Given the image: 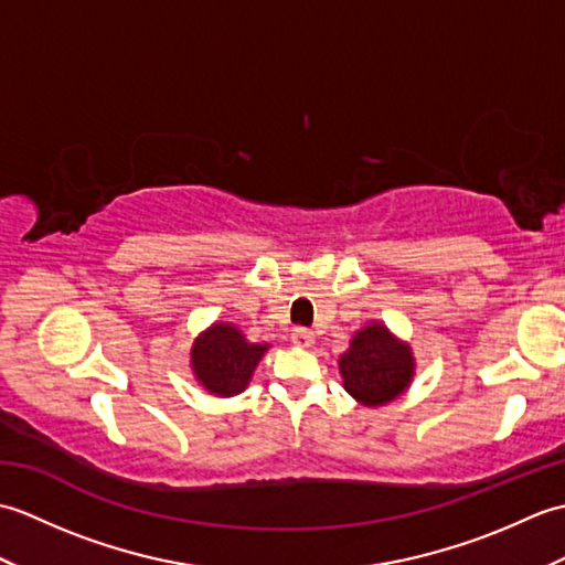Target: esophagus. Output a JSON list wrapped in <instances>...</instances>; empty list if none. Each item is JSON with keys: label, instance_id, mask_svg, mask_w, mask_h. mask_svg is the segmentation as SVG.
<instances>
[{"label": "esophagus", "instance_id": "34e87169", "mask_svg": "<svg viewBox=\"0 0 565 565\" xmlns=\"http://www.w3.org/2000/svg\"><path fill=\"white\" fill-rule=\"evenodd\" d=\"M291 342L296 347H310V344H313V332H310L308 328H294L291 330Z\"/></svg>", "mask_w": 565, "mask_h": 565}]
</instances>
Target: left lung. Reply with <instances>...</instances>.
<instances>
[{
	"mask_svg": "<svg viewBox=\"0 0 565 565\" xmlns=\"http://www.w3.org/2000/svg\"><path fill=\"white\" fill-rule=\"evenodd\" d=\"M347 393L364 405H383L405 391L413 379L411 347L393 340L383 326H369L340 356Z\"/></svg>",
	"mask_w": 565,
	"mask_h": 565,
	"instance_id": "1",
	"label": "left lung"
}]
</instances>
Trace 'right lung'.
Wrapping results in <instances>:
<instances>
[{
    "label": "right lung",
    "instance_id": "add662e5",
    "mask_svg": "<svg viewBox=\"0 0 565 565\" xmlns=\"http://www.w3.org/2000/svg\"><path fill=\"white\" fill-rule=\"evenodd\" d=\"M267 344H252L231 326H213L191 350L196 379L215 395H235L247 386Z\"/></svg>",
    "mask_w": 565,
    "mask_h": 565
}]
</instances>
